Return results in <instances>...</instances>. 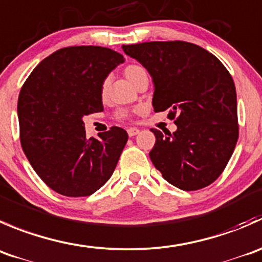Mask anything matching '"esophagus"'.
Here are the masks:
<instances>
[{"label":"esophagus","mask_w":262,"mask_h":262,"mask_svg":"<svg viewBox=\"0 0 262 262\" xmlns=\"http://www.w3.org/2000/svg\"><path fill=\"white\" fill-rule=\"evenodd\" d=\"M139 132H140V130H139V128H136V127H131V128H128V130H127V134H128V136H130V137L136 136Z\"/></svg>","instance_id":"obj_1"}]
</instances>
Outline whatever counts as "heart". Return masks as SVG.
<instances>
[{
  "mask_svg": "<svg viewBox=\"0 0 262 262\" xmlns=\"http://www.w3.org/2000/svg\"><path fill=\"white\" fill-rule=\"evenodd\" d=\"M123 74H125V76L127 77L128 81L132 82L135 86H136L142 79L147 77L146 70H145L142 66H140V64H128V66H126L125 70H123ZM107 86H108V82L107 81L103 82L102 95H105V93H107ZM128 117H130V113H128L126 110H120L117 112V118H120V120H126V118Z\"/></svg>",
  "mask_w": 262,
  "mask_h": 262,
  "instance_id": "obj_1",
  "label": "heart"
}]
</instances>
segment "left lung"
<instances>
[{
	"mask_svg": "<svg viewBox=\"0 0 262 262\" xmlns=\"http://www.w3.org/2000/svg\"><path fill=\"white\" fill-rule=\"evenodd\" d=\"M154 84L155 112L169 110L177 130L155 135L149 152L163 178L183 191L211 185L229 162L238 140L237 94L224 64L188 42H145L122 46Z\"/></svg>",
	"mask_w": 262,
	"mask_h": 262,
	"instance_id": "8db88e82",
	"label": "left lung"
}]
</instances>
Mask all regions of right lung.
I'll use <instances>...</instances> for the list:
<instances>
[{
  "label": "right lung",
  "mask_w": 262,
  "mask_h": 262,
  "mask_svg": "<svg viewBox=\"0 0 262 262\" xmlns=\"http://www.w3.org/2000/svg\"><path fill=\"white\" fill-rule=\"evenodd\" d=\"M125 61L105 47H66L44 58L17 100L23 150L48 187L89 196L111 178L128 140L121 127L86 139L84 116L102 112V85Z\"/></svg>",
  "instance_id": "obj_1"
}]
</instances>
